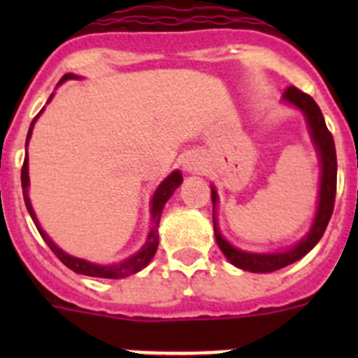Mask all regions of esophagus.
<instances>
[{
	"mask_svg": "<svg viewBox=\"0 0 358 358\" xmlns=\"http://www.w3.org/2000/svg\"><path fill=\"white\" fill-rule=\"evenodd\" d=\"M182 169H185V172H188V173H201L202 170H204L202 157L197 156V154H189V156H186Z\"/></svg>",
	"mask_w": 358,
	"mask_h": 358,
	"instance_id": "1",
	"label": "esophagus"
}]
</instances>
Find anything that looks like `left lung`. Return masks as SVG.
I'll use <instances>...</instances> for the list:
<instances>
[{
  "label": "left lung",
  "mask_w": 358,
  "mask_h": 358,
  "mask_svg": "<svg viewBox=\"0 0 358 358\" xmlns=\"http://www.w3.org/2000/svg\"><path fill=\"white\" fill-rule=\"evenodd\" d=\"M283 102L290 103L296 109H299L305 115L306 125H308L310 138L314 143L315 150L319 156V164H321V182H319V201L317 210H315L314 222L310 231L303 236L296 245L285 249V251L276 252H249L236 249L235 245H231L226 238L222 236L220 229H218L217 222V204H218V194L215 186L211 185V202H213V229H215V240H217L218 248L224 252L227 260L235 267L242 268V271H249V273H274L278 268H283L287 265L294 264V262L301 260L306 252H310L315 248V243L321 240L324 235L328 222H330L331 213H334L335 204V189H337V156H335V143L334 136L328 131L322 113L319 109L317 103L314 102V98L299 91L297 87L290 85L283 93Z\"/></svg>",
  "instance_id": "8db88e82"
}]
</instances>
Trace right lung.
I'll return each instance as SVG.
<instances>
[{"label":"right lung","mask_w":358,"mask_h":358,"mask_svg":"<svg viewBox=\"0 0 358 358\" xmlns=\"http://www.w3.org/2000/svg\"><path fill=\"white\" fill-rule=\"evenodd\" d=\"M71 78H78V77L77 75H73V73H66L64 77L61 78V82H59L57 85L64 84L66 80H71ZM52 98H53V94L48 98V102L46 103H50V100H52ZM43 110H44V107L41 109V113H43ZM39 115L31 120L30 131H28V136H27V145H24V147H28V141H30V138H31V131H34V125H36ZM181 182H182V173L179 172V170H173V172L170 173V176L166 177V179H164V181L156 188V192H154V195H152V201H150L152 226H150V231H148L147 240H145V243L141 245L140 251L136 252V255L129 256L127 260L118 262V264L100 265V264H93V262L82 260V258H77V256L68 255V252L62 251L59 245H55V242H53V240L46 235V231L41 227L39 220H37L36 211H34V208H31L30 197H28V186H30V177H28V152H27V157H24L23 170H21V186H23L24 204H27V210H28V213H30L34 224H36L37 231L41 233V236L44 238V242L48 243V248L55 252L57 258H59V260H61L66 267L71 268V271H75L77 274H84V276H93V278H107V280H120V278L131 276V274L140 273L141 268H145L148 264H150V260L154 258V255H156V251H157V243H159V233H157V227H159V220H161V213H163V208H164V204H166V201H169V199L173 195V192L179 188V185H181Z\"/></svg>","instance_id":"obj_1"}]
</instances>
